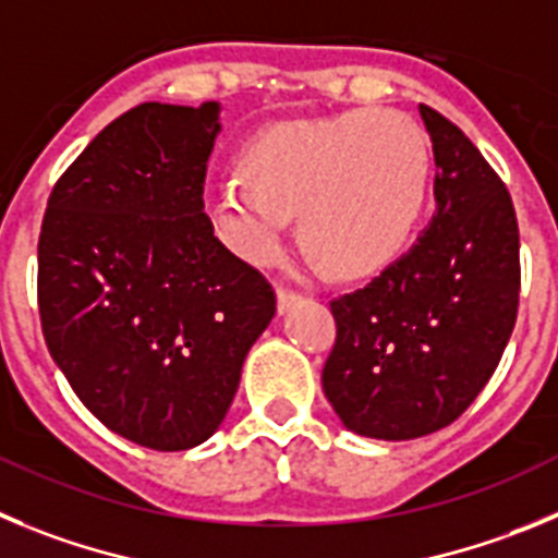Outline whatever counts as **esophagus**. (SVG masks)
Here are the masks:
<instances>
[{
	"instance_id": "obj_1",
	"label": "esophagus",
	"mask_w": 558,
	"mask_h": 558,
	"mask_svg": "<svg viewBox=\"0 0 558 558\" xmlns=\"http://www.w3.org/2000/svg\"><path fill=\"white\" fill-rule=\"evenodd\" d=\"M300 303V294L298 291H289V289H278V314H286L291 305Z\"/></svg>"
}]
</instances>
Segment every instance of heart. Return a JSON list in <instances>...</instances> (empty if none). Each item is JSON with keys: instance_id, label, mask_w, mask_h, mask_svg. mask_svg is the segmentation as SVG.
<instances>
[{"instance_id": "b5f03b06", "label": "heart", "mask_w": 558, "mask_h": 558, "mask_svg": "<svg viewBox=\"0 0 558 558\" xmlns=\"http://www.w3.org/2000/svg\"><path fill=\"white\" fill-rule=\"evenodd\" d=\"M430 147L400 110H350L286 122L244 153V178H219L205 205L228 247L253 264L280 255L291 214L339 278L389 267L423 219Z\"/></svg>"}]
</instances>
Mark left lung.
Listing matches in <instances>:
<instances>
[{
    "label": "left lung",
    "instance_id": "left-lung-1",
    "mask_svg": "<svg viewBox=\"0 0 558 558\" xmlns=\"http://www.w3.org/2000/svg\"><path fill=\"white\" fill-rule=\"evenodd\" d=\"M436 210L414 247L330 303L325 398L344 428L403 441L459 420L492 378L520 303V233L498 172L450 119L420 105Z\"/></svg>",
    "mask_w": 558,
    "mask_h": 558
}]
</instances>
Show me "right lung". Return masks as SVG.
Returning <instances> with one entry per match:
<instances>
[{
    "instance_id": "right-lung-1",
    "label": "right lung",
    "mask_w": 558,
    "mask_h": 558,
    "mask_svg": "<svg viewBox=\"0 0 558 558\" xmlns=\"http://www.w3.org/2000/svg\"><path fill=\"white\" fill-rule=\"evenodd\" d=\"M219 102H144L54 183L38 239L47 348L105 428L189 450L222 425L275 316L267 278L205 214Z\"/></svg>"
}]
</instances>
